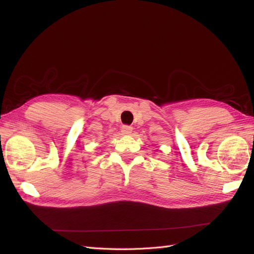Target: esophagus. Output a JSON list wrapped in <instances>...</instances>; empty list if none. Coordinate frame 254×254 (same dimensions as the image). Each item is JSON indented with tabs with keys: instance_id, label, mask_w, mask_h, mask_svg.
Returning a JSON list of instances; mask_svg holds the SVG:
<instances>
[{
	"instance_id": "1",
	"label": "esophagus",
	"mask_w": 254,
	"mask_h": 254,
	"mask_svg": "<svg viewBox=\"0 0 254 254\" xmlns=\"http://www.w3.org/2000/svg\"><path fill=\"white\" fill-rule=\"evenodd\" d=\"M122 132H123V134H130L132 132V127L128 126V125H124L122 127Z\"/></svg>"
}]
</instances>
